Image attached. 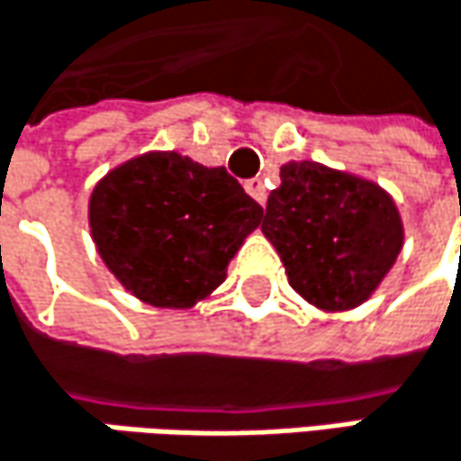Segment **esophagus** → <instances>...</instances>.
I'll use <instances>...</instances> for the list:
<instances>
[{"label": "esophagus", "instance_id": "1", "mask_svg": "<svg viewBox=\"0 0 461 461\" xmlns=\"http://www.w3.org/2000/svg\"><path fill=\"white\" fill-rule=\"evenodd\" d=\"M244 188H247V194H249V196H252L258 203L267 202V191H265L262 177H252V180H247V183H244Z\"/></svg>", "mask_w": 461, "mask_h": 461}]
</instances>
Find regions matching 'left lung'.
Returning <instances> with one entry per match:
<instances>
[{
	"label": "left lung",
	"mask_w": 461,
	"mask_h": 461,
	"mask_svg": "<svg viewBox=\"0 0 461 461\" xmlns=\"http://www.w3.org/2000/svg\"><path fill=\"white\" fill-rule=\"evenodd\" d=\"M262 233L292 289L323 311L369 300L403 247L401 214L379 185L316 161L281 167Z\"/></svg>",
	"instance_id": "left-lung-1"
}]
</instances>
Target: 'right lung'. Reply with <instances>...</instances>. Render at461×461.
Masks as SVG:
<instances>
[{"mask_svg":"<svg viewBox=\"0 0 461 461\" xmlns=\"http://www.w3.org/2000/svg\"><path fill=\"white\" fill-rule=\"evenodd\" d=\"M259 206L225 167L145 153L97 183L89 228L111 273L148 305L191 308L225 281Z\"/></svg>","mask_w":461,"mask_h":461,"instance_id":"1","label":"right lung"}]
</instances>
